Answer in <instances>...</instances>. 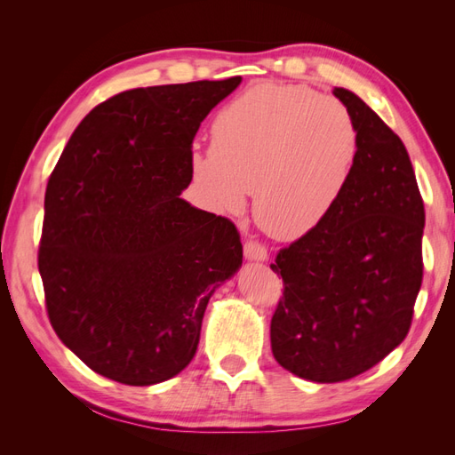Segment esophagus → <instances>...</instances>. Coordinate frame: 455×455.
Here are the masks:
<instances>
[{
	"mask_svg": "<svg viewBox=\"0 0 455 455\" xmlns=\"http://www.w3.org/2000/svg\"><path fill=\"white\" fill-rule=\"evenodd\" d=\"M244 258L252 259V261H266L267 259L266 246L256 243V241H246L244 243Z\"/></svg>",
	"mask_w": 455,
	"mask_h": 455,
	"instance_id": "obj_1",
	"label": "esophagus"
}]
</instances>
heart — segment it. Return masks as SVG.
Wrapping results in <instances>:
<instances>
[{
    "label": "heart",
    "mask_w": 455,
    "mask_h": 455,
    "mask_svg": "<svg viewBox=\"0 0 455 455\" xmlns=\"http://www.w3.org/2000/svg\"><path fill=\"white\" fill-rule=\"evenodd\" d=\"M359 156L349 109L304 85L261 84L212 121V149L191 148L189 172L214 212H239L254 191L256 222L275 239H299L332 212Z\"/></svg>",
    "instance_id": "1"
}]
</instances>
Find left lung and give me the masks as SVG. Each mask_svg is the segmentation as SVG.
<instances>
[{
    "label": "left lung",
    "instance_id": "obj_1",
    "mask_svg": "<svg viewBox=\"0 0 455 455\" xmlns=\"http://www.w3.org/2000/svg\"><path fill=\"white\" fill-rule=\"evenodd\" d=\"M359 131L349 184L324 222L279 254L284 296L275 361L316 383L346 381L406 338L423 279V199L403 140L355 92L334 87Z\"/></svg>",
    "mask_w": 455,
    "mask_h": 455
}]
</instances>
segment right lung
I'll return each mask as SVG.
<instances>
[{"mask_svg": "<svg viewBox=\"0 0 455 455\" xmlns=\"http://www.w3.org/2000/svg\"><path fill=\"white\" fill-rule=\"evenodd\" d=\"M239 84L119 92L79 123L49 178V321L96 374L140 387L180 374L211 296L243 264L237 228L180 197L201 121Z\"/></svg>", "mask_w": 455, "mask_h": 455, "instance_id": "1", "label": "right lung"}]
</instances>
